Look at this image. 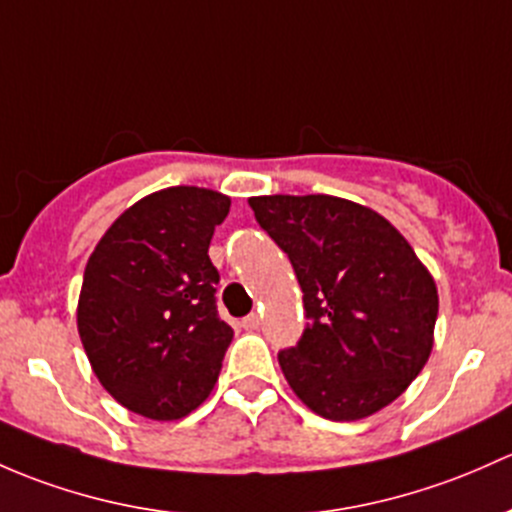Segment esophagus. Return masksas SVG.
Masks as SVG:
<instances>
[{
  "instance_id": "obj_1",
  "label": "esophagus",
  "mask_w": 512,
  "mask_h": 512,
  "mask_svg": "<svg viewBox=\"0 0 512 512\" xmlns=\"http://www.w3.org/2000/svg\"><path fill=\"white\" fill-rule=\"evenodd\" d=\"M240 326L245 328V331H255V328L260 326V316H257V314H250V316H245V319L240 321Z\"/></svg>"
}]
</instances>
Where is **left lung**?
I'll use <instances>...</instances> for the list:
<instances>
[{
    "instance_id": "1",
    "label": "left lung",
    "mask_w": 512,
    "mask_h": 512,
    "mask_svg": "<svg viewBox=\"0 0 512 512\" xmlns=\"http://www.w3.org/2000/svg\"><path fill=\"white\" fill-rule=\"evenodd\" d=\"M250 208L304 292L309 324L279 353L289 387L333 422L383 410L432 353V274L390 220L360 203L316 193L255 196Z\"/></svg>"
}]
</instances>
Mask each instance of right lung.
Listing matches in <instances>:
<instances>
[{
    "label": "right lung",
    "instance_id": "add662e5",
    "mask_svg": "<svg viewBox=\"0 0 512 512\" xmlns=\"http://www.w3.org/2000/svg\"><path fill=\"white\" fill-rule=\"evenodd\" d=\"M228 211L211 188H164L127 208L85 265L80 341L129 412L181 419L218 383L233 328L218 316L208 245Z\"/></svg>",
    "mask_w": 512,
    "mask_h": 512
}]
</instances>
